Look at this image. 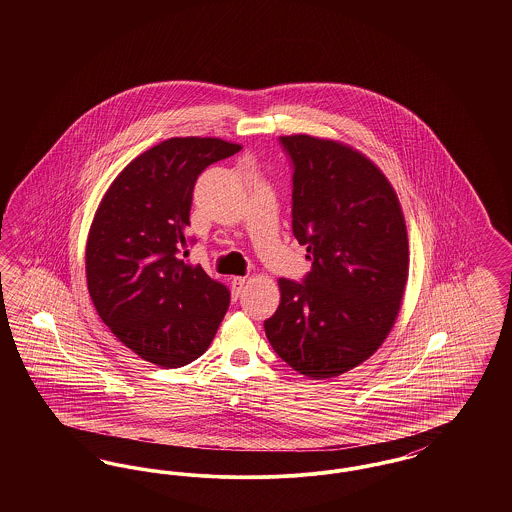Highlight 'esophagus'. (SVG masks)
<instances>
[{
	"instance_id": "esophagus-1",
	"label": "esophagus",
	"mask_w": 512,
	"mask_h": 512,
	"mask_svg": "<svg viewBox=\"0 0 512 512\" xmlns=\"http://www.w3.org/2000/svg\"><path fill=\"white\" fill-rule=\"evenodd\" d=\"M245 282H247V280H245L244 276H236V278L232 280V293H234V297H240V295H242Z\"/></svg>"
}]
</instances>
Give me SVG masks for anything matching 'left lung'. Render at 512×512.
I'll list each match as a JSON object with an SVG mask.
<instances>
[{"mask_svg": "<svg viewBox=\"0 0 512 512\" xmlns=\"http://www.w3.org/2000/svg\"><path fill=\"white\" fill-rule=\"evenodd\" d=\"M278 142L292 167L293 236L311 272L280 278L265 332L293 370L332 378L390 334L407 284V228L390 182L361 153L305 134Z\"/></svg>", "mask_w": 512, "mask_h": 512, "instance_id": "left-lung-1", "label": "left lung"}]
</instances>
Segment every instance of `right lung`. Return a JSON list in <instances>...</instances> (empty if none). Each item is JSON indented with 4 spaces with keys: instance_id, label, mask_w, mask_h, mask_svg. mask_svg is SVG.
I'll return each mask as SVG.
<instances>
[{
    "instance_id": "right-lung-1",
    "label": "right lung",
    "mask_w": 512,
    "mask_h": 512,
    "mask_svg": "<svg viewBox=\"0 0 512 512\" xmlns=\"http://www.w3.org/2000/svg\"><path fill=\"white\" fill-rule=\"evenodd\" d=\"M242 147L171 138L136 157L111 184L86 245L88 290L101 320L149 363L178 368L201 357L230 305V290L184 261L195 180Z\"/></svg>"
}]
</instances>
